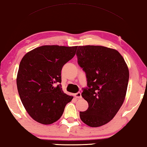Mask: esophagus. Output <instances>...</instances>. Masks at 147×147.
I'll use <instances>...</instances> for the list:
<instances>
[{
	"instance_id": "34e87169",
	"label": "esophagus",
	"mask_w": 147,
	"mask_h": 147,
	"mask_svg": "<svg viewBox=\"0 0 147 147\" xmlns=\"http://www.w3.org/2000/svg\"><path fill=\"white\" fill-rule=\"evenodd\" d=\"M75 98H77V99H80V98H82V96H81V93L77 92V94H75Z\"/></svg>"
}]
</instances>
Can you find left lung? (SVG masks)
<instances>
[{
  "label": "left lung",
  "instance_id": "8db88e82",
  "mask_svg": "<svg viewBox=\"0 0 147 147\" xmlns=\"http://www.w3.org/2000/svg\"><path fill=\"white\" fill-rule=\"evenodd\" d=\"M78 64L85 72L87 87L82 97L88 102L80 112L83 123L92 127L109 123L123 105L129 81V70L118 51L103 46H79Z\"/></svg>",
  "mask_w": 147,
  "mask_h": 147
}]
</instances>
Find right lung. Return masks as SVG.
<instances>
[{
  "mask_svg": "<svg viewBox=\"0 0 147 147\" xmlns=\"http://www.w3.org/2000/svg\"><path fill=\"white\" fill-rule=\"evenodd\" d=\"M77 49V46L43 45L22 59L16 81L18 93L27 113L38 123L57 121L73 98L63 92L61 70Z\"/></svg>",
  "mask_w": 147,
  "mask_h": 147,
  "instance_id": "obj_1",
  "label": "right lung"
}]
</instances>
